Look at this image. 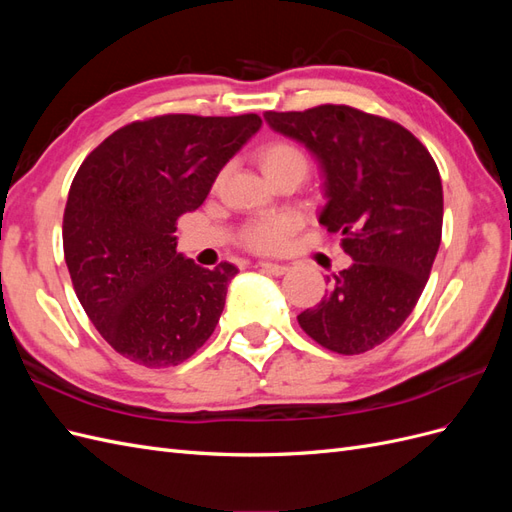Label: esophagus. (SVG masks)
I'll list each match as a JSON object with an SVG mask.
<instances>
[{
	"instance_id": "1",
	"label": "esophagus",
	"mask_w": 512,
	"mask_h": 512,
	"mask_svg": "<svg viewBox=\"0 0 512 512\" xmlns=\"http://www.w3.org/2000/svg\"><path fill=\"white\" fill-rule=\"evenodd\" d=\"M258 269L271 275H284L288 271V265H282V262H258Z\"/></svg>"
}]
</instances>
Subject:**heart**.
Masks as SVG:
<instances>
[{"instance_id": "b5f03b06", "label": "heart", "mask_w": 512, "mask_h": 512, "mask_svg": "<svg viewBox=\"0 0 512 512\" xmlns=\"http://www.w3.org/2000/svg\"><path fill=\"white\" fill-rule=\"evenodd\" d=\"M258 166L269 181L280 179L288 173H299L301 177L307 170V156L301 147L290 141H271L265 143L256 153ZM299 228V220L294 215H271L265 220H256L243 232V241L250 250L256 252H275L288 243Z\"/></svg>"}]
</instances>
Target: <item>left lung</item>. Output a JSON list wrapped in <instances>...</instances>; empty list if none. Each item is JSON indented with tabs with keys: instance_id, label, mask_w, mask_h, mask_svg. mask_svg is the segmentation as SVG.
I'll list each match as a JSON object with an SVG mask.
<instances>
[{
	"instance_id": "8db88e82",
	"label": "left lung",
	"mask_w": 512,
	"mask_h": 512,
	"mask_svg": "<svg viewBox=\"0 0 512 512\" xmlns=\"http://www.w3.org/2000/svg\"><path fill=\"white\" fill-rule=\"evenodd\" d=\"M271 130L309 149L327 203L318 222L342 235L352 265L299 314L324 348L361 354L391 337L421 297L442 239V181L423 143L399 123L344 104L265 113Z\"/></svg>"
}]
</instances>
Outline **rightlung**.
Returning <instances> with one entry per match:
<instances>
[{
	"instance_id": "add662e5",
	"label": "right lung",
	"mask_w": 512,
	"mask_h": 512,
	"mask_svg": "<svg viewBox=\"0 0 512 512\" xmlns=\"http://www.w3.org/2000/svg\"><path fill=\"white\" fill-rule=\"evenodd\" d=\"M258 115L134 121L89 153L64 213V254L89 320L121 356L179 365L215 331L230 262L213 271L177 252V222L205 203Z\"/></svg>"
}]
</instances>
